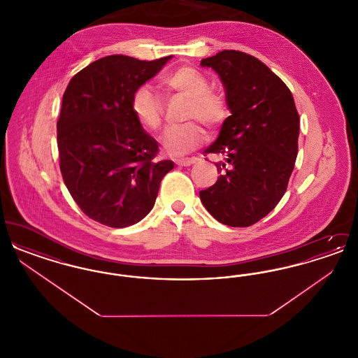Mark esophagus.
I'll return each instance as SVG.
<instances>
[{"instance_id":"34e87169","label":"esophagus","mask_w":358,"mask_h":358,"mask_svg":"<svg viewBox=\"0 0 358 358\" xmlns=\"http://www.w3.org/2000/svg\"><path fill=\"white\" fill-rule=\"evenodd\" d=\"M174 162L180 166H190L196 162V159L194 158H176Z\"/></svg>"}]
</instances>
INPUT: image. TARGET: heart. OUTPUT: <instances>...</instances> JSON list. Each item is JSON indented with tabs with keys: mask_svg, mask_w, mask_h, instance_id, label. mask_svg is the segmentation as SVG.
I'll return each instance as SVG.
<instances>
[{
	"mask_svg": "<svg viewBox=\"0 0 358 358\" xmlns=\"http://www.w3.org/2000/svg\"><path fill=\"white\" fill-rule=\"evenodd\" d=\"M168 91L177 92L187 98V120H200L209 129L222 126L228 117V106L224 95L209 90V80L203 72L193 67H180L165 75L161 80ZM131 110L139 124L155 131L162 123V106L150 85H141L136 88ZM204 130L193 120L180 126H171L165 129L161 136L164 149L171 155H182L197 149L204 141Z\"/></svg>",
	"mask_w": 358,
	"mask_h": 358,
	"instance_id": "heart-1",
	"label": "heart"
}]
</instances>
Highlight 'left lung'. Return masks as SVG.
Wrapping results in <instances>:
<instances>
[{
	"instance_id": "8db88e82",
	"label": "left lung",
	"mask_w": 358,
	"mask_h": 358,
	"mask_svg": "<svg viewBox=\"0 0 358 358\" xmlns=\"http://www.w3.org/2000/svg\"><path fill=\"white\" fill-rule=\"evenodd\" d=\"M201 67L220 78L231 115L204 153L222 155L216 184L200 192L205 209L229 227H250L283 197L298 154L299 115L289 87L244 52L222 51Z\"/></svg>"
}]
</instances>
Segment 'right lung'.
Listing matches in <instances>:
<instances>
[{
	"mask_svg": "<svg viewBox=\"0 0 358 358\" xmlns=\"http://www.w3.org/2000/svg\"><path fill=\"white\" fill-rule=\"evenodd\" d=\"M171 56L153 62L111 55L78 72L63 95L57 148L64 184L85 215L113 228L153 209L173 161H154L158 142L131 110L133 95Z\"/></svg>",
	"mask_w": 358,
	"mask_h": 358,
	"instance_id": "1",
	"label": "right lung"
}]
</instances>
